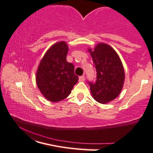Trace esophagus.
<instances>
[{"label":"esophagus","instance_id":"obj_1","mask_svg":"<svg viewBox=\"0 0 153 153\" xmlns=\"http://www.w3.org/2000/svg\"><path fill=\"white\" fill-rule=\"evenodd\" d=\"M85 80V76H80L79 77V82H83Z\"/></svg>","mask_w":153,"mask_h":153}]
</instances>
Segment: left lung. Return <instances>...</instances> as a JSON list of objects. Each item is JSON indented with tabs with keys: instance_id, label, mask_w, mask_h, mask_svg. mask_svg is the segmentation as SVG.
I'll use <instances>...</instances> for the list:
<instances>
[{
	"instance_id": "1",
	"label": "left lung",
	"mask_w": 153,
	"mask_h": 153,
	"mask_svg": "<svg viewBox=\"0 0 153 153\" xmlns=\"http://www.w3.org/2000/svg\"><path fill=\"white\" fill-rule=\"evenodd\" d=\"M97 71L94 82H88L94 100L102 104L116 99L124 81V71L119 56L110 45L100 43L94 51L88 50Z\"/></svg>"
}]
</instances>
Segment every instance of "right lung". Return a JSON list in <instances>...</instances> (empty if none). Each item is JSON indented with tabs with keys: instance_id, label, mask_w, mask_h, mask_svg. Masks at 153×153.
Returning a JSON list of instances; mask_svg holds the SVG:
<instances>
[{
	"instance_id": "add662e5",
	"label": "right lung",
	"mask_w": 153,
	"mask_h": 153,
	"mask_svg": "<svg viewBox=\"0 0 153 153\" xmlns=\"http://www.w3.org/2000/svg\"><path fill=\"white\" fill-rule=\"evenodd\" d=\"M67 44L55 43L42 59L36 76L38 88L48 100L56 102L69 96L79 77L74 74V65L66 60Z\"/></svg>"
}]
</instances>
